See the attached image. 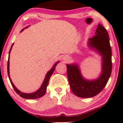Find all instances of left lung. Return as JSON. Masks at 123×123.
<instances>
[{
  "label": "left lung",
  "mask_w": 123,
  "mask_h": 123,
  "mask_svg": "<svg viewBox=\"0 0 123 123\" xmlns=\"http://www.w3.org/2000/svg\"><path fill=\"white\" fill-rule=\"evenodd\" d=\"M96 35L88 40V45L102 56V72L95 80H87L82 76L77 64H67V76L70 89L75 95L90 98L98 95L108 82L112 70L111 48L109 34L101 24L97 26Z\"/></svg>",
  "instance_id": "8db88e82"
}]
</instances>
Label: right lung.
<instances>
[{
  "label": "right lung",
  "instance_id": "obj_1",
  "mask_svg": "<svg viewBox=\"0 0 123 123\" xmlns=\"http://www.w3.org/2000/svg\"><path fill=\"white\" fill-rule=\"evenodd\" d=\"M27 27H26V28ZM23 30H22L21 32ZM13 45V43L12 44V45L11 49H10V50H9V54H10V53H11V51L12 50V48ZM59 62H56V63L54 64V66L53 67V68H52L51 69H50L48 73H47L46 76H45V80H43V84H42L41 87H40V88L38 89L37 91H35V92H33V93H23V92H22L20 91L19 90H18V89L16 87H15V86L14 85V84L13 83V82H12L11 79V78H10V75H9V56H8V63H7L8 75V77H9V79L10 80V82H11L12 85V86L13 87V88H14V90H15V91L16 92V93H17L18 95H19L20 96L22 97V98H26V99H35V98H40V97H43V96L45 95V92H46L47 86H48V85L49 84V80L50 78V77L51 76L52 74L53 73V72L55 70V67H56V64L59 63Z\"/></svg>",
  "mask_w": 123,
  "mask_h": 123
}]
</instances>
